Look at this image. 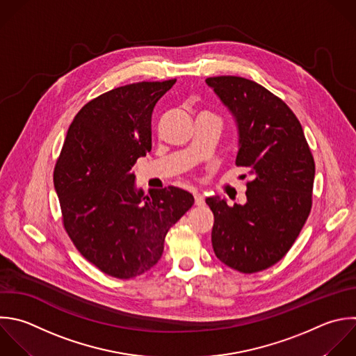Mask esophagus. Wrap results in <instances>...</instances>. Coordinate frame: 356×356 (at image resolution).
<instances>
[{"label":"esophagus","mask_w":356,"mask_h":356,"mask_svg":"<svg viewBox=\"0 0 356 356\" xmlns=\"http://www.w3.org/2000/svg\"><path fill=\"white\" fill-rule=\"evenodd\" d=\"M195 203L197 204V206H202V204H204V197H203V195L202 193H197V192H195Z\"/></svg>","instance_id":"1"}]
</instances>
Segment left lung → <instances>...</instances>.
Wrapping results in <instances>:
<instances>
[{
  "label": "left lung",
  "mask_w": 356,
  "mask_h": 356,
  "mask_svg": "<svg viewBox=\"0 0 356 356\" xmlns=\"http://www.w3.org/2000/svg\"><path fill=\"white\" fill-rule=\"evenodd\" d=\"M238 128L236 165L248 168L246 203L211 196L216 256L245 274L268 268L293 245L312 209L314 160L291 108L241 76L206 79Z\"/></svg>",
  "instance_id": "8db88e82"
}]
</instances>
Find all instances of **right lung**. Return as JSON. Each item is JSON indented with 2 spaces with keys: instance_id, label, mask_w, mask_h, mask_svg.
Returning <instances> with one entry per match:
<instances>
[{
  "instance_id": "1",
  "label": "right lung",
  "mask_w": 356,
  "mask_h": 356,
  "mask_svg": "<svg viewBox=\"0 0 356 356\" xmlns=\"http://www.w3.org/2000/svg\"><path fill=\"white\" fill-rule=\"evenodd\" d=\"M177 79L113 89L74 118L54 168L63 222L82 256L128 280L161 257L168 229L192 207L179 188L135 185L132 167L152 150V114Z\"/></svg>"
}]
</instances>
